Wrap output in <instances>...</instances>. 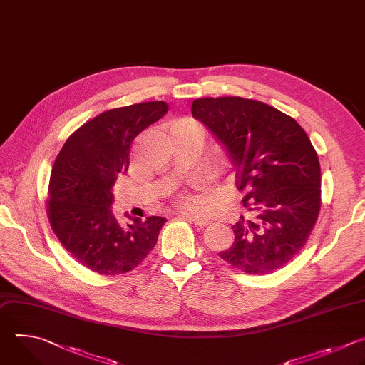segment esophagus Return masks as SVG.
<instances>
[{"mask_svg":"<svg viewBox=\"0 0 365 365\" xmlns=\"http://www.w3.org/2000/svg\"><path fill=\"white\" fill-rule=\"evenodd\" d=\"M180 217H182V218H185V220H188V222H191L192 225H195V226H200V227H204V226H208L210 225V220L208 218H204V217H201V215H195V214H190V212H180Z\"/></svg>","mask_w":365,"mask_h":365,"instance_id":"obj_1","label":"esophagus"}]
</instances>
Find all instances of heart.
<instances>
[{
  "mask_svg": "<svg viewBox=\"0 0 365 365\" xmlns=\"http://www.w3.org/2000/svg\"><path fill=\"white\" fill-rule=\"evenodd\" d=\"M185 122H191V120H180L177 125H180V123H185ZM180 202L182 204V205H185V207H194L195 205V200L194 198H191V197H187V195H184V197H181L180 198Z\"/></svg>",
  "mask_w": 365,
  "mask_h": 365,
  "instance_id": "b5f03b06",
  "label": "heart"
}]
</instances>
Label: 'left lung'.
Wrapping results in <instances>:
<instances>
[{
    "label": "left lung",
    "mask_w": 365,
    "mask_h": 365,
    "mask_svg": "<svg viewBox=\"0 0 365 365\" xmlns=\"http://www.w3.org/2000/svg\"><path fill=\"white\" fill-rule=\"evenodd\" d=\"M191 113L225 145L245 192L235 243L218 256L253 274L284 266L321 208V167L307 132L276 108L239 96L195 99Z\"/></svg>",
    "instance_id": "8db88e82"
}]
</instances>
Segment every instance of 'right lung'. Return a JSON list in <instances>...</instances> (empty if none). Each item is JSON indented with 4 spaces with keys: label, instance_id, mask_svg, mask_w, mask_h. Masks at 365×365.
Listing matches in <instances>:
<instances>
[{
    "label": "right lung",
    "instance_id": "1",
    "mask_svg": "<svg viewBox=\"0 0 365 365\" xmlns=\"http://www.w3.org/2000/svg\"><path fill=\"white\" fill-rule=\"evenodd\" d=\"M167 112L163 101L106 110L73 132L54 161L47 200L51 229L64 249L92 272L126 273L157 245L164 217L120 225L110 205L116 178L128 171L133 139Z\"/></svg>",
    "mask_w": 365,
    "mask_h": 365
}]
</instances>
